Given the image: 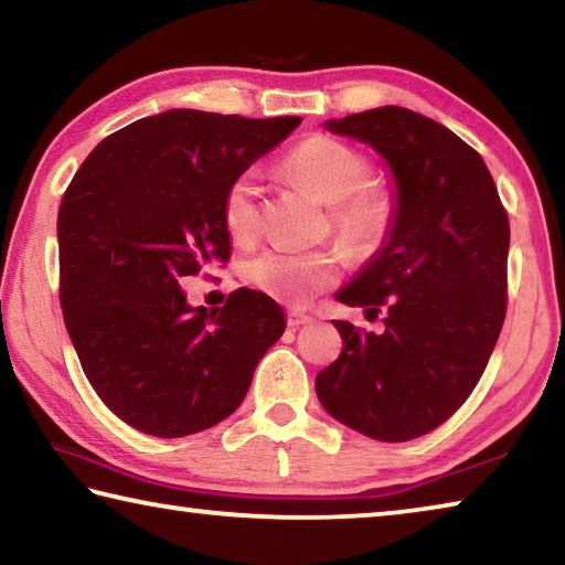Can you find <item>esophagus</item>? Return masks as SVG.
Instances as JSON below:
<instances>
[{
  "label": "esophagus",
  "instance_id": "34e87169",
  "mask_svg": "<svg viewBox=\"0 0 565 565\" xmlns=\"http://www.w3.org/2000/svg\"><path fill=\"white\" fill-rule=\"evenodd\" d=\"M286 321H289L291 329H299V327H306V323H311V317H309V313H301V311L291 309L289 319H286Z\"/></svg>",
  "mask_w": 565,
  "mask_h": 565
}]
</instances>
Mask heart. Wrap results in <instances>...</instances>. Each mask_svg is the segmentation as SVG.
<instances>
[{"mask_svg": "<svg viewBox=\"0 0 565 565\" xmlns=\"http://www.w3.org/2000/svg\"><path fill=\"white\" fill-rule=\"evenodd\" d=\"M284 169L319 202L331 204L333 232L353 254H369L381 244L391 222V204L379 189L366 186L371 167L356 149L331 137H311L286 157ZM222 218L228 236L238 244L252 242L259 232V181L252 171L228 184ZM339 271V254L331 248H319V252L271 248L248 259L242 276L254 289L284 303L299 306L313 294L337 284Z\"/></svg>", "mask_w": 565, "mask_h": 565, "instance_id": "b5f03b06", "label": "heart"}]
</instances>
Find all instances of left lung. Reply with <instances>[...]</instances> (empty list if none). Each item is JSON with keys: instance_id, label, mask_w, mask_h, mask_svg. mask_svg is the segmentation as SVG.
<instances>
[{"instance_id": "8db88e82", "label": "left lung", "mask_w": 565, "mask_h": 565, "mask_svg": "<svg viewBox=\"0 0 565 565\" xmlns=\"http://www.w3.org/2000/svg\"><path fill=\"white\" fill-rule=\"evenodd\" d=\"M323 129L386 161L394 206L376 254L337 291L366 317L386 309V329L333 321L343 351L319 371L317 396L353 431L411 441L463 404L499 341L509 216L481 154L424 114L379 107Z\"/></svg>"}]
</instances>
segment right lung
Masks as SVG:
<instances>
[{
    "mask_svg": "<svg viewBox=\"0 0 565 565\" xmlns=\"http://www.w3.org/2000/svg\"><path fill=\"white\" fill-rule=\"evenodd\" d=\"M299 124L169 109L99 141L66 189L56 216L66 331L94 391L137 431L216 426L281 339L271 296L236 289L206 311L179 281L228 259V184Z\"/></svg>",
    "mask_w": 565,
    "mask_h": 565,
    "instance_id": "obj_1",
    "label": "right lung"
}]
</instances>
